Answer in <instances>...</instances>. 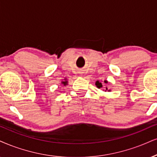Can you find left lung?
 <instances>
[{"label": "left lung", "instance_id": "obj_1", "mask_svg": "<svg viewBox=\"0 0 157 157\" xmlns=\"http://www.w3.org/2000/svg\"><path fill=\"white\" fill-rule=\"evenodd\" d=\"M104 82H105V84H106V83H108L107 81H104ZM95 85L97 86V87L99 88V89H100L101 87H102V83H101V82H100L99 81H97L96 83H95ZM105 92H106V91H108V92H109V91H111V90H108V87H107V86H105Z\"/></svg>", "mask_w": 157, "mask_h": 157}]
</instances>
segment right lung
I'll return each instance as SVG.
<instances>
[{"instance_id": "add662e5", "label": "right lung", "mask_w": 157, "mask_h": 157, "mask_svg": "<svg viewBox=\"0 0 157 157\" xmlns=\"http://www.w3.org/2000/svg\"><path fill=\"white\" fill-rule=\"evenodd\" d=\"M67 81H65V82H62V84H63L64 85H65V86L67 84Z\"/></svg>"}]
</instances>
